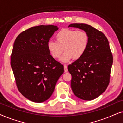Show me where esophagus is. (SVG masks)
Returning <instances> with one entry per match:
<instances>
[{
	"mask_svg": "<svg viewBox=\"0 0 123 123\" xmlns=\"http://www.w3.org/2000/svg\"><path fill=\"white\" fill-rule=\"evenodd\" d=\"M64 72H68V68H67V66L66 65H64Z\"/></svg>",
	"mask_w": 123,
	"mask_h": 123,
	"instance_id": "esophagus-1",
	"label": "esophagus"
}]
</instances>
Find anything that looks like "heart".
<instances>
[{
    "mask_svg": "<svg viewBox=\"0 0 123 123\" xmlns=\"http://www.w3.org/2000/svg\"><path fill=\"white\" fill-rule=\"evenodd\" d=\"M55 41H49L47 45L50 55L55 59L60 58L65 51L62 60L67 62L73 59L78 60L85 54L88 47L90 38L84 31L63 28L55 35Z\"/></svg>",
    "mask_w": 123,
    "mask_h": 123,
    "instance_id": "b5f03b06",
    "label": "heart"
}]
</instances>
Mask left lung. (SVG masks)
Instances as JSON below:
<instances>
[{
    "instance_id": "1",
    "label": "left lung",
    "mask_w": 123,
    "mask_h": 123,
    "mask_svg": "<svg viewBox=\"0 0 123 123\" xmlns=\"http://www.w3.org/2000/svg\"><path fill=\"white\" fill-rule=\"evenodd\" d=\"M69 27L83 30L90 38L83 56L68 67L72 90L78 98L92 100L106 90L110 82L113 58L108 40L102 32L88 25L72 23Z\"/></svg>"
}]
</instances>
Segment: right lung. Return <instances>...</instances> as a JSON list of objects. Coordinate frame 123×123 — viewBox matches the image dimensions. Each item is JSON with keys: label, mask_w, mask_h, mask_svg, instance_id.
Instances as JSON below:
<instances>
[{"label": "right lung", "mask_w": 123, "mask_h": 123, "mask_svg": "<svg viewBox=\"0 0 123 123\" xmlns=\"http://www.w3.org/2000/svg\"><path fill=\"white\" fill-rule=\"evenodd\" d=\"M58 28L38 26L23 31L13 45L11 64L18 90L35 102H43L53 94L64 67L48 49V42Z\"/></svg>", "instance_id": "right-lung-1"}]
</instances>
